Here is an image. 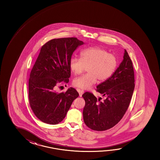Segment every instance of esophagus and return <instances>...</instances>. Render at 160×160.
<instances>
[{"label": "esophagus", "mask_w": 160, "mask_h": 160, "mask_svg": "<svg viewBox=\"0 0 160 160\" xmlns=\"http://www.w3.org/2000/svg\"><path fill=\"white\" fill-rule=\"evenodd\" d=\"M77 91H78V92L79 96H80V97H82V95H83V93H84V91L81 90H80V89H78Z\"/></svg>", "instance_id": "34e87169"}]
</instances>
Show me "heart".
<instances>
[{"label": "heart", "mask_w": 160, "mask_h": 160, "mask_svg": "<svg viewBox=\"0 0 160 160\" xmlns=\"http://www.w3.org/2000/svg\"><path fill=\"white\" fill-rule=\"evenodd\" d=\"M81 58L73 57L70 60V69L74 75L81 74L87 67V74L75 79L73 84L83 90L95 84L97 79L104 81L109 78L117 66L116 58L99 47L84 49L80 53Z\"/></svg>", "instance_id": "heart-1"}]
</instances>
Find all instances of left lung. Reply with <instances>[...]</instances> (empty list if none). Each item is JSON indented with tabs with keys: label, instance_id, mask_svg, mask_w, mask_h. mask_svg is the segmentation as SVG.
<instances>
[{
	"label": "left lung",
	"instance_id": "1",
	"mask_svg": "<svg viewBox=\"0 0 160 160\" xmlns=\"http://www.w3.org/2000/svg\"><path fill=\"white\" fill-rule=\"evenodd\" d=\"M134 82L132 63L125 49L119 67L109 78L96 86L97 91L106 99L99 102L92 93L87 92L82 95L86 102L83 115L86 126L93 130L105 131L117 124L129 106Z\"/></svg>",
	"mask_w": 160,
	"mask_h": 160
}]
</instances>
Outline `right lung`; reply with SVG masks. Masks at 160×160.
Instances as JSON below:
<instances>
[{"label":"right lung","instance_id":"right-lung-1","mask_svg":"<svg viewBox=\"0 0 160 160\" xmlns=\"http://www.w3.org/2000/svg\"><path fill=\"white\" fill-rule=\"evenodd\" d=\"M83 42L77 38L53 39L43 45L29 81V103L35 116L50 125L61 122L79 93L73 87L64 93L56 90L70 77L69 62L74 51Z\"/></svg>","mask_w":160,"mask_h":160}]
</instances>
